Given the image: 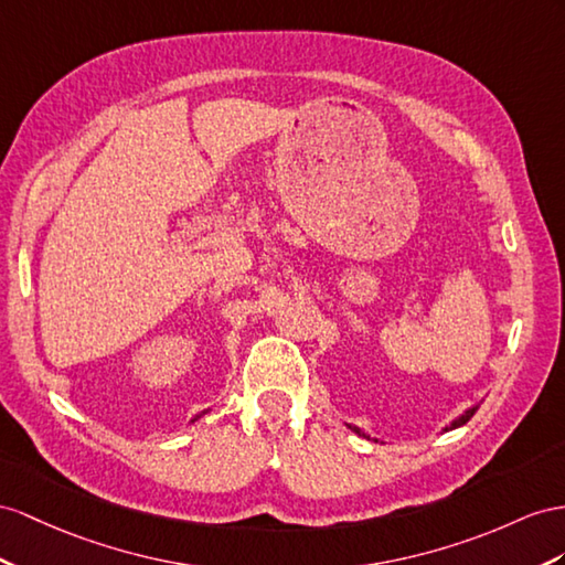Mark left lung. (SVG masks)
I'll return each instance as SVG.
<instances>
[{
  "label": "left lung",
  "instance_id": "obj_1",
  "mask_svg": "<svg viewBox=\"0 0 565 565\" xmlns=\"http://www.w3.org/2000/svg\"><path fill=\"white\" fill-rule=\"evenodd\" d=\"M477 408H480V406H472V408H468V411H466V413H462V415H460V417H456V420H454V423H451V425H448V427H446V431H448V429H456V427H460V425H466V423H468V420H470V417H472V415H475V413H477ZM349 427H351V429H353V431H355V434H360V437H365V439H370V437H367V434H365V431H360V429H358V427H353V425H349Z\"/></svg>",
  "mask_w": 565,
  "mask_h": 565
}]
</instances>
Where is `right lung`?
Returning a JSON list of instances; mask_svg holds the SVG:
<instances>
[{"instance_id":"1","label":"right lung","mask_w":565,"mask_h":565,"mask_svg":"<svg viewBox=\"0 0 565 565\" xmlns=\"http://www.w3.org/2000/svg\"><path fill=\"white\" fill-rule=\"evenodd\" d=\"M198 417H200V415H198ZM198 417H195V420H198Z\"/></svg>"}]
</instances>
